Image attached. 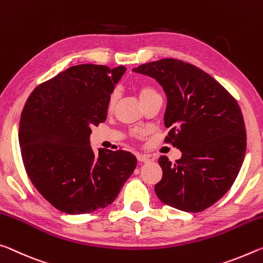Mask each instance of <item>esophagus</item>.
<instances>
[{"instance_id":"1","label":"esophagus","mask_w":263,"mask_h":263,"mask_svg":"<svg viewBox=\"0 0 263 263\" xmlns=\"http://www.w3.org/2000/svg\"><path fill=\"white\" fill-rule=\"evenodd\" d=\"M136 157H137V161H139V162H149V161H150V158H149L148 155L137 154Z\"/></svg>"}]
</instances>
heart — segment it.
Masks as SVG:
<instances>
[{"label": "heart", "mask_w": 263, "mask_h": 263, "mask_svg": "<svg viewBox=\"0 0 263 263\" xmlns=\"http://www.w3.org/2000/svg\"><path fill=\"white\" fill-rule=\"evenodd\" d=\"M154 94H157V91L155 89L153 86L150 85H141L139 87V96L142 103H143L145 100H148L150 97H153ZM118 98H119V94L116 91H113L108 97V101H107V108L109 110L114 108L116 101H118Z\"/></svg>", "instance_id": "1"}]
</instances>
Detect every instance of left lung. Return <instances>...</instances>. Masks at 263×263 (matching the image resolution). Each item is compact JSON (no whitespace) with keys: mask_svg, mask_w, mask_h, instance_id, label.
Masks as SVG:
<instances>
[{"mask_svg":"<svg viewBox=\"0 0 263 263\" xmlns=\"http://www.w3.org/2000/svg\"><path fill=\"white\" fill-rule=\"evenodd\" d=\"M153 77L167 98L164 142L182 152L163 170L155 192L162 203L201 212L230 190L246 153V129L238 101L208 73L182 60L164 58L134 68Z\"/></svg>","mask_w":263,"mask_h":263,"instance_id":"1","label":"left lung"}]
</instances>
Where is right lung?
<instances>
[{
	"label": "right lung",
	"mask_w": 263,
	"mask_h": 263,
	"mask_svg": "<svg viewBox=\"0 0 263 263\" xmlns=\"http://www.w3.org/2000/svg\"><path fill=\"white\" fill-rule=\"evenodd\" d=\"M126 67L81 64L38 85L21 114L23 164L37 191L59 211L91 213L113 203L136 167L129 152L89 144Z\"/></svg>",
	"instance_id": "add662e5"
}]
</instances>
